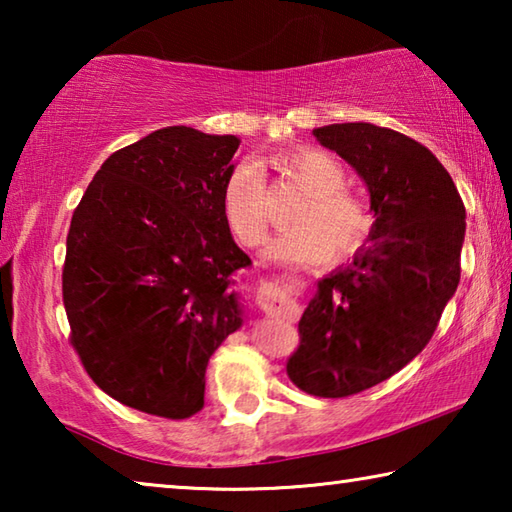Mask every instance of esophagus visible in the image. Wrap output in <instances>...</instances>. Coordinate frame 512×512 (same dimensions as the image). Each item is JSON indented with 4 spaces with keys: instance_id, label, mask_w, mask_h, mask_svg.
<instances>
[{
    "instance_id": "esophagus-1",
    "label": "esophagus",
    "mask_w": 512,
    "mask_h": 512,
    "mask_svg": "<svg viewBox=\"0 0 512 512\" xmlns=\"http://www.w3.org/2000/svg\"><path fill=\"white\" fill-rule=\"evenodd\" d=\"M273 314H287V316H296L298 314V305L293 300H275L271 305Z\"/></svg>"
}]
</instances>
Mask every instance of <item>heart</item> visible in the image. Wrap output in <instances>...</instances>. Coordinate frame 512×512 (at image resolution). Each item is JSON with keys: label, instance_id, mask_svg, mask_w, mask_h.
<instances>
[{"label": "heart", "instance_id": "b5f03b06", "mask_svg": "<svg viewBox=\"0 0 512 512\" xmlns=\"http://www.w3.org/2000/svg\"><path fill=\"white\" fill-rule=\"evenodd\" d=\"M309 196L293 212L296 228L271 239L266 253L277 262L314 264L334 255L345 257L363 246L372 228L368 205L345 189L341 160L323 149H300L275 160ZM223 216L239 244H262L271 219V194L266 173L253 160L239 162L225 178L221 192Z\"/></svg>", "mask_w": 512, "mask_h": 512}]
</instances>
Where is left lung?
<instances>
[{
	"label": "left lung",
	"mask_w": 512,
	"mask_h": 512,
	"mask_svg": "<svg viewBox=\"0 0 512 512\" xmlns=\"http://www.w3.org/2000/svg\"><path fill=\"white\" fill-rule=\"evenodd\" d=\"M359 173L375 216L368 244L318 280L287 372L300 391L348 397L424 350L461 280L465 207L427 146L366 121L314 128Z\"/></svg>",
	"instance_id": "1"
}]
</instances>
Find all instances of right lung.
I'll list each match as a JSON object with an SVG mask.
<instances>
[{
	"instance_id": "obj_1",
	"label": "right lung",
	"mask_w": 512,
	"mask_h": 512,
	"mask_svg": "<svg viewBox=\"0 0 512 512\" xmlns=\"http://www.w3.org/2000/svg\"><path fill=\"white\" fill-rule=\"evenodd\" d=\"M237 135L167 126L101 164L74 210L63 268L72 345L103 393L183 420L203 409L214 350L244 325L248 268L221 192Z\"/></svg>"
}]
</instances>
